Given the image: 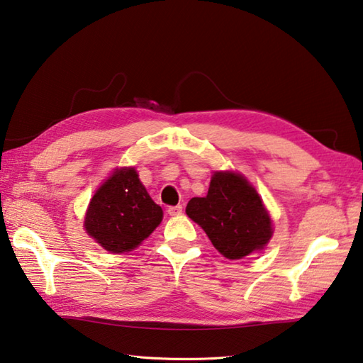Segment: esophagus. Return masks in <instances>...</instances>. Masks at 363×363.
Wrapping results in <instances>:
<instances>
[{
    "label": "esophagus",
    "mask_w": 363,
    "mask_h": 363,
    "mask_svg": "<svg viewBox=\"0 0 363 363\" xmlns=\"http://www.w3.org/2000/svg\"><path fill=\"white\" fill-rule=\"evenodd\" d=\"M182 211H183L182 205H175V207H169L167 208V213L170 216H179V215H182Z\"/></svg>",
    "instance_id": "obj_1"
}]
</instances>
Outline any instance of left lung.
I'll use <instances>...</instances> for the list:
<instances>
[{
  "mask_svg": "<svg viewBox=\"0 0 363 363\" xmlns=\"http://www.w3.org/2000/svg\"><path fill=\"white\" fill-rule=\"evenodd\" d=\"M186 215L228 259L264 250L272 238V220L255 186L237 172H215L205 197H193Z\"/></svg>",
  "mask_w": 363,
  "mask_h": 363,
  "instance_id": "1",
  "label": "left lung"
}]
</instances>
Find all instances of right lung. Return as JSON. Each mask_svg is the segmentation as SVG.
Wrapping results in <instances>:
<instances>
[{
  "label": "right lung",
  "mask_w": 363,
  "mask_h": 363,
  "mask_svg": "<svg viewBox=\"0 0 363 363\" xmlns=\"http://www.w3.org/2000/svg\"><path fill=\"white\" fill-rule=\"evenodd\" d=\"M162 220L134 167L115 169L91 197L85 229L102 248L120 255L140 245Z\"/></svg>",
  "instance_id": "1"
}]
</instances>
